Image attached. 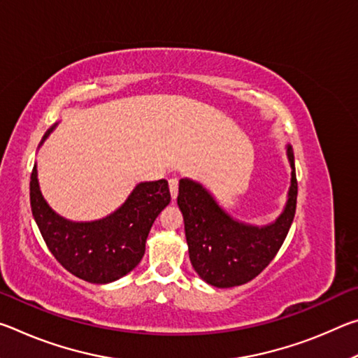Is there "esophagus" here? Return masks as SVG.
Returning <instances> with one entry per match:
<instances>
[{"mask_svg": "<svg viewBox=\"0 0 358 358\" xmlns=\"http://www.w3.org/2000/svg\"><path fill=\"white\" fill-rule=\"evenodd\" d=\"M169 189H171L172 201H175V199H177V196H178V180L177 178L169 180Z\"/></svg>", "mask_w": 358, "mask_h": 358, "instance_id": "1", "label": "esophagus"}]
</instances>
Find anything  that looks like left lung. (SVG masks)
Wrapping results in <instances>:
<instances>
[{
	"instance_id": "left-lung-1",
	"label": "left lung",
	"mask_w": 358,
	"mask_h": 358,
	"mask_svg": "<svg viewBox=\"0 0 358 358\" xmlns=\"http://www.w3.org/2000/svg\"><path fill=\"white\" fill-rule=\"evenodd\" d=\"M290 186L282 211L268 224L245 222L229 213L201 181L181 178L177 203L183 215L192 268L213 287L241 286L268 265L287 237L296 207L292 145H286Z\"/></svg>"
}]
</instances>
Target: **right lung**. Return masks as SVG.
Masks as SVG:
<instances>
[{
	"label": "right lung",
	"instance_id": "right-lung-1",
	"mask_svg": "<svg viewBox=\"0 0 358 358\" xmlns=\"http://www.w3.org/2000/svg\"><path fill=\"white\" fill-rule=\"evenodd\" d=\"M58 126L45 132V138ZM33 217L48 250L66 270L83 281L108 284L136 268L145 254L150 229L171 202L166 180L141 181L112 213L94 221H71L58 215L41 192L38 164L29 181Z\"/></svg>",
	"mask_w": 358,
	"mask_h": 358
}]
</instances>
